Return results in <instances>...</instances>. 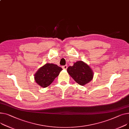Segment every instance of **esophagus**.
Listing matches in <instances>:
<instances>
[{
  "mask_svg": "<svg viewBox=\"0 0 129 129\" xmlns=\"http://www.w3.org/2000/svg\"><path fill=\"white\" fill-rule=\"evenodd\" d=\"M62 68H63V69H64V70H66L67 68V66L66 65H64V66H62Z\"/></svg>",
  "mask_w": 129,
  "mask_h": 129,
  "instance_id": "34e87169",
  "label": "esophagus"
}]
</instances>
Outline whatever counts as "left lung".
Listing matches in <instances>:
<instances>
[{"mask_svg": "<svg viewBox=\"0 0 129 129\" xmlns=\"http://www.w3.org/2000/svg\"><path fill=\"white\" fill-rule=\"evenodd\" d=\"M67 71L77 83L81 85L88 83L93 78L92 70L89 66L82 61L75 63L73 66L67 68Z\"/></svg>", "mask_w": 129, "mask_h": 129, "instance_id": "left-lung-1", "label": "left lung"}]
</instances>
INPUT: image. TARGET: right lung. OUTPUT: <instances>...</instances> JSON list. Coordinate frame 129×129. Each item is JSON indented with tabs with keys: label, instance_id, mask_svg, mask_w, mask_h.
Wrapping results in <instances>:
<instances>
[{
	"label": "right lung",
	"instance_id": "obj_1",
	"mask_svg": "<svg viewBox=\"0 0 129 129\" xmlns=\"http://www.w3.org/2000/svg\"><path fill=\"white\" fill-rule=\"evenodd\" d=\"M62 68L53 64L47 63L40 68L35 75V80L43 88L47 87L57 77Z\"/></svg>",
	"mask_w": 129,
	"mask_h": 129
}]
</instances>
